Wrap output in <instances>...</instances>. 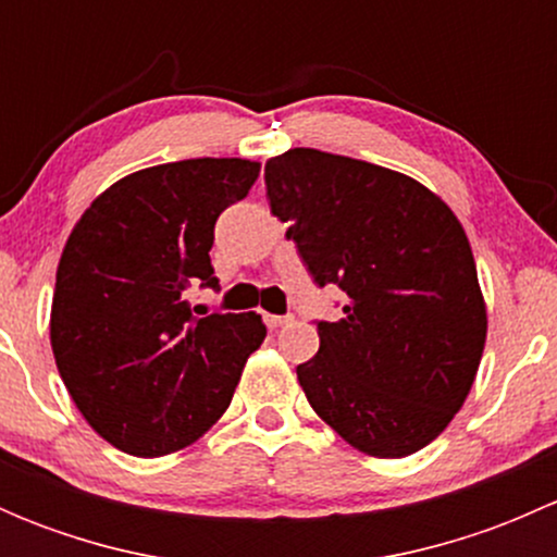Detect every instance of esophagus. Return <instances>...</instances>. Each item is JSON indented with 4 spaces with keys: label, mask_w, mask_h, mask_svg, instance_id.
<instances>
[{
    "label": "esophagus",
    "mask_w": 557,
    "mask_h": 557,
    "mask_svg": "<svg viewBox=\"0 0 557 557\" xmlns=\"http://www.w3.org/2000/svg\"><path fill=\"white\" fill-rule=\"evenodd\" d=\"M263 320H267L269 329H283V325H288L294 318H290V314H263Z\"/></svg>",
    "instance_id": "34e87169"
}]
</instances>
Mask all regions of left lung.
Masks as SVG:
<instances>
[{
  "instance_id": "8db88e82",
  "label": "left lung",
  "mask_w": 557,
  "mask_h": 557,
  "mask_svg": "<svg viewBox=\"0 0 557 557\" xmlns=\"http://www.w3.org/2000/svg\"><path fill=\"white\" fill-rule=\"evenodd\" d=\"M267 199L318 285L347 294L296 367L323 423L358 453L407 458L450 425L480 369L487 310L455 212L409 174L294 148L263 166Z\"/></svg>"
}]
</instances>
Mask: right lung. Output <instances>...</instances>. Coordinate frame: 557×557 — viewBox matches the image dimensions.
<instances>
[{
  "label": "right lung",
  "instance_id": "right-lung-1",
  "mask_svg": "<svg viewBox=\"0 0 557 557\" xmlns=\"http://www.w3.org/2000/svg\"><path fill=\"white\" fill-rule=\"evenodd\" d=\"M258 161L188 159L121 177L91 201L55 269L50 347L94 431L137 458L194 445L232 404L267 336L261 314H207L212 228L245 199Z\"/></svg>",
  "mask_w": 557,
  "mask_h": 557
}]
</instances>
